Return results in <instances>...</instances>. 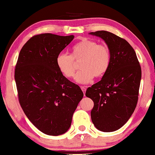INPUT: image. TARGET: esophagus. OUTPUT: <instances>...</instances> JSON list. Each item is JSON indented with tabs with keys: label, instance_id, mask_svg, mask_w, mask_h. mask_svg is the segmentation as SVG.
Here are the masks:
<instances>
[{
	"label": "esophagus",
	"instance_id": "1",
	"mask_svg": "<svg viewBox=\"0 0 155 155\" xmlns=\"http://www.w3.org/2000/svg\"><path fill=\"white\" fill-rule=\"evenodd\" d=\"M81 89H82V91L84 93V94L85 95V92H86V89H87V87H84V86H82L81 87Z\"/></svg>",
	"mask_w": 155,
	"mask_h": 155
}]
</instances>
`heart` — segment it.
Masks as SVG:
<instances>
[{
  "label": "heart",
  "mask_w": 155,
  "mask_h": 155,
  "mask_svg": "<svg viewBox=\"0 0 155 155\" xmlns=\"http://www.w3.org/2000/svg\"><path fill=\"white\" fill-rule=\"evenodd\" d=\"M111 51L105 44H97L94 40L81 39L72 47L71 54L60 53L56 59L58 69L67 78L75 75L74 61H80V71L75 80L79 84H87L94 77L100 78L107 72L111 64Z\"/></svg>",
  "instance_id": "obj_1"
}]
</instances>
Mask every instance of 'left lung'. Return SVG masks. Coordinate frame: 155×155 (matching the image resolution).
<instances>
[{
	"label": "left lung",
	"instance_id": "1",
	"mask_svg": "<svg viewBox=\"0 0 155 155\" xmlns=\"http://www.w3.org/2000/svg\"><path fill=\"white\" fill-rule=\"evenodd\" d=\"M102 38L111 51V64L86 96L94 101L92 122L97 130L114 132L123 127L134 112L139 96L141 68L137 54L125 39L107 31L90 32Z\"/></svg>",
	"mask_w": 155,
	"mask_h": 155
}]
</instances>
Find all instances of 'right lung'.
<instances>
[{
	"instance_id": "add662e5",
	"label": "right lung",
	"mask_w": 155,
	"mask_h": 155,
	"mask_svg": "<svg viewBox=\"0 0 155 155\" xmlns=\"http://www.w3.org/2000/svg\"><path fill=\"white\" fill-rule=\"evenodd\" d=\"M73 39V35H35L21 48L16 64L14 79L21 108L30 122L48 135L67 132L84 96L56 64L57 57Z\"/></svg>"
}]
</instances>
